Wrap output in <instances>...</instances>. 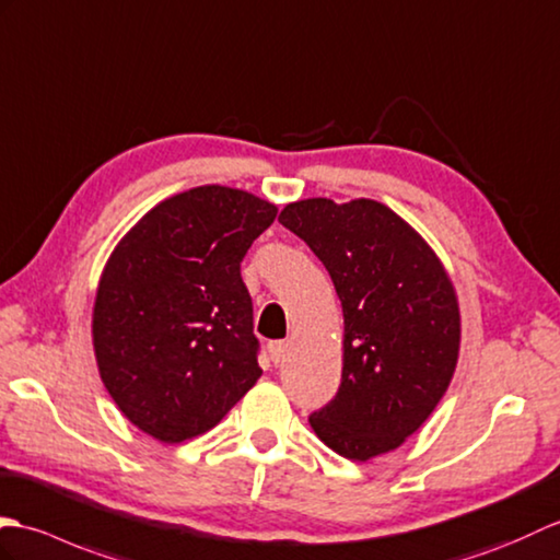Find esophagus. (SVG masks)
I'll list each match as a JSON object with an SVG mask.
<instances>
[{
  "mask_svg": "<svg viewBox=\"0 0 560 560\" xmlns=\"http://www.w3.org/2000/svg\"><path fill=\"white\" fill-rule=\"evenodd\" d=\"M268 354H270V359H272V364L280 366V364L284 362V357H288V342H282V340L270 342V345H268Z\"/></svg>",
  "mask_w": 560,
  "mask_h": 560,
  "instance_id": "1",
  "label": "esophagus"
}]
</instances>
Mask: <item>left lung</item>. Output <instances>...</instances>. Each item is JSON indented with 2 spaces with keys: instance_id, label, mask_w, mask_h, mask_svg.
I'll return each mask as SVG.
<instances>
[{
  "instance_id": "left-lung-1",
  "label": "left lung",
  "mask_w": 560,
  "mask_h": 560,
  "mask_svg": "<svg viewBox=\"0 0 560 560\" xmlns=\"http://www.w3.org/2000/svg\"><path fill=\"white\" fill-rule=\"evenodd\" d=\"M280 222L326 266L342 302V381L308 415L347 459L395 451L448 390L459 350L453 284L429 244L383 203H290Z\"/></svg>"
}]
</instances>
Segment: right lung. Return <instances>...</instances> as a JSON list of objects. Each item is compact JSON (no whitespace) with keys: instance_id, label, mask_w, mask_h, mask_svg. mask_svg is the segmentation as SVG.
Masks as SVG:
<instances>
[{"instance_id":"add662e5","label":"right lung","mask_w":560,"mask_h":560,"mask_svg":"<svg viewBox=\"0 0 560 560\" xmlns=\"http://www.w3.org/2000/svg\"><path fill=\"white\" fill-rule=\"evenodd\" d=\"M276 215L246 191L198 186L158 203L112 252L93 308L97 369L148 436L213 429L258 381L242 260Z\"/></svg>"}]
</instances>
